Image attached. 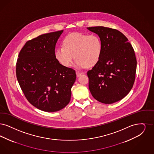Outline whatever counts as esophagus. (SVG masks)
<instances>
[{
    "instance_id": "34e87169",
    "label": "esophagus",
    "mask_w": 154,
    "mask_h": 154,
    "mask_svg": "<svg viewBox=\"0 0 154 154\" xmlns=\"http://www.w3.org/2000/svg\"><path fill=\"white\" fill-rule=\"evenodd\" d=\"M76 76H77V77H79V76H80V75L82 74V73L81 72L76 71Z\"/></svg>"
}]
</instances>
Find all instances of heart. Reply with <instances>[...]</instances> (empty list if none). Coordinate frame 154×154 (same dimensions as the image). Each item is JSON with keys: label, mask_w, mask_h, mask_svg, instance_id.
Listing matches in <instances>:
<instances>
[{"label": "heart", "mask_w": 154, "mask_h": 154, "mask_svg": "<svg viewBox=\"0 0 154 154\" xmlns=\"http://www.w3.org/2000/svg\"><path fill=\"white\" fill-rule=\"evenodd\" d=\"M102 45L96 34L76 33L70 34L63 41V47L56 49L54 56L61 65L70 67L74 57L78 68L92 67L100 59Z\"/></svg>", "instance_id": "obj_1"}]
</instances>
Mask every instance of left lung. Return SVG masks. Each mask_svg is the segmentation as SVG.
<instances>
[{
  "label": "left lung",
  "mask_w": 154,
  "mask_h": 154,
  "mask_svg": "<svg viewBox=\"0 0 154 154\" xmlns=\"http://www.w3.org/2000/svg\"><path fill=\"white\" fill-rule=\"evenodd\" d=\"M87 29L98 35L100 59L87 72L88 87L96 100L111 104L124 98L133 87L137 61L134 48L120 31L103 26Z\"/></svg>",
  "instance_id": "left-lung-1"
}]
</instances>
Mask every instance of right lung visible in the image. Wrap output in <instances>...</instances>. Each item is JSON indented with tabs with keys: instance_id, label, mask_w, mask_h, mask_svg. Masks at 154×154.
<instances>
[{
	"instance_id": "1",
	"label": "right lung",
	"mask_w": 154,
	"mask_h": 154,
	"mask_svg": "<svg viewBox=\"0 0 154 154\" xmlns=\"http://www.w3.org/2000/svg\"><path fill=\"white\" fill-rule=\"evenodd\" d=\"M63 32L44 34L27 41L16 64L17 78L25 97L44 112L66 107L76 80L75 71L61 65L54 56L56 44Z\"/></svg>"
}]
</instances>
